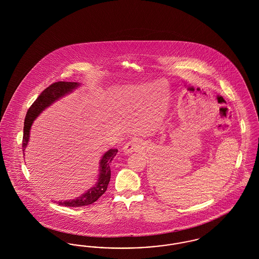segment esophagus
<instances>
[{"mask_svg":"<svg viewBox=\"0 0 259 259\" xmlns=\"http://www.w3.org/2000/svg\"><path fill=\"white\" fill-rule=\"evenodd\" d=\"M141 147H142V146H141L140 141H138V140H131V141H129V142L124 146V153L130 154V153H132V152H134V151L140 150Z\"/></svg>","mask_w":259,"mask_h":259,"instance_id":"1","label":"esophagus"}]
</instances>
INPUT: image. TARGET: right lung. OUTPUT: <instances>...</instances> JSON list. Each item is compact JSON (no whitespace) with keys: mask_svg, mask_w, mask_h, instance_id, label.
<instances>
[{"mask_svg":"<svg viewBox=\"0 0 259 259\" xmlns=\"http://www.w3.org/2000/svg\"><path fill=\"white\" fill-rule=\"evenodd\" d=\"M80 84L77 82H68V81H58L54 82L51 85L46 88L37 97V100L32 104L29 110L26 113L25 117L24 129H23V141H22V148L23 153L27 148L29 138H30V130L34 120L37 118L39 113H41L51 104L55 101L62 98L63 96L73 92L75 88ZM117 153L116 148H111L108 150L102 157L99 165V179L97 183L88 189L85 193L81 194V196L75 198L73 200H67L64 202H58L60 206L65 207H82L90 205L96 202L107 190L108 185L111 180V163L114 156Z\"/></svg>","mask_w":259,"mask_h":259,"instance_id":"right-lung-1","label":"right lung"}]
</instances>
